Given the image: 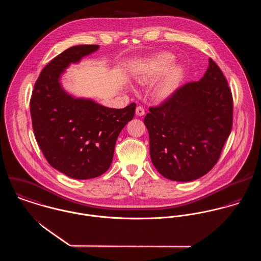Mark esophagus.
<instances>
[{
    "mask_svg": "<svg viewBox=\"0 0 261 261\" xmlns=\"http://www.w3.org/2000/svg\"><path fill=\"white\" fill-rule=\"evenodd\" d=\"M136 113H137V115H139V116H143V115L145 114V109H144L143 107H138V108L136 109Z\"/></svg>",
    "mask_w": 261,
    "mask_h": 261,
    "instance_id": "obj_1",
    "label": "esophagus"
}]
</instances>
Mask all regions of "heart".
I'll return each instance as SVG.
<instances>
[{
    "label": "heart",
    "mask_w": 261,
    "mask_h": 261,
    "mask_svg": "<svg viewBox=\"0 0 261 261\" xmlns=\"http://www.w3.org/2000/svg\"><path fill=\"white\" fill-rule=\"evenodd\" d=\"M174 61L175 56L172 53L154 54L140 66L135 73V79L140 84H147L161 76L154 86V95L160 100H166L175 94L185 75V68L182 65L170 66Z\"/></svg>",
    "instance_id": "heart-1"
}]
</instances>
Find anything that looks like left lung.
I'll return each instance as SVG.
<instances>
[{
    "mask_svg": "<svg viewBox=\"0 0 261 261\" xmlns=\"http://www.w3.org/2000/svg\"><path fill=\"white\" fill-rule=\"evenodd\" d=\"M233 100L221 69L210 58L204 76L177 89L144 122L151 163L165 178L191 182L219 160L232 128Z\"/></svg>",
    "mask_w": 261,
    "mask_h": 261,
    "instance_id": "left-lung-1",
    "label": "left lung"
}]
</instances>
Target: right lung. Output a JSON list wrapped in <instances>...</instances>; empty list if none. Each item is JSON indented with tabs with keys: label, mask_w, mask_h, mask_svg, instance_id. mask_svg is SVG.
Returning <instances> with one entry per match:
<instances>
[{
	"label": "right lung",
	"mask_w": 261,
	"mask_h": 261,
	"mask_svg": "<svg viewBox=\"0 0 261 261\" xmlns=\"http://www.w3.org/2000/svg\"><path fill=\"white\" fill-rule=\"evenodd\" d=\"M98 48L78 45L56 56L41 71L30 100L33 130L47 162L78 180L96 178L110 169L117 137L136 111L135 102L110 109L62 87L61 76L70 64Z\"/></svg>",
	"instance_id": "obj_1"
}]
</instances>
